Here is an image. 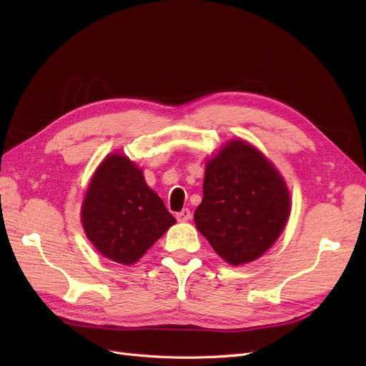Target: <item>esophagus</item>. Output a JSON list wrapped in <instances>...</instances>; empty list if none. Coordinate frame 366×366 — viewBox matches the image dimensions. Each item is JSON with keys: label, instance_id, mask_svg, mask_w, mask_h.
Here are the masks:
<instances>
[{"label": "esophagus", "instance_id": "esophagus-1", "mask_svg": "<svg viewBox=\"0 0 366 366\" xmlns=\"http://www.w3.org/2000/svg\"><path fill=\"white\" fill-rule=\"evenodd\" d=\"M177 219H178L179 222H185V221L191 219V212H189L188 209H182L181 212H178V214H177Z\"/></svg>", "mask_w": 366, "mask_h": 366}]
</instances>
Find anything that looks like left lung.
<instances>
[{"instance_id": "8db88e82", "label": "left lung", "mask_w": 366, "mask_h": 366, "mask_svg": "<svg viewBox=\"0 0 366 366\" xmlns=\"http://www.w3.org/2000/svg\"><path fill=\"white\" fill-rule=\"evenodd\" d=\"M290 214L286 182L254 145L233 139L206 163L203 200L194 222L228 264L242 265L264 255Z\"/></svg>"}]
</instances>
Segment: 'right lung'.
Here are the masks:
<instances>
[{
    "label": "right lung",
    "mask_w": 366,
    "mask_h": 366,
    "mask_svg": "<svg viewBox=\"0 0 366 366\" xmlns=\"http://www.w3.org/2000/svg\"><path fill=\"white\" fill-rule=\"evenodd\" d=\"M175 222L129 157L112 152L96 169L83 200L81 224L101 255L132 265Z\"/></svg>",
    "instance_id": "obj_1"
}]
</instances>
